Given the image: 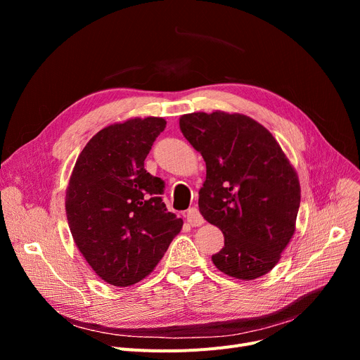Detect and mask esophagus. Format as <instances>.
<instances>
[{"label":"esophagus","instance_id":"34e87169","mask_svg":"<svg viewBox=\"0 0 360 360\" xmlns=\"http://www.w3.org/2000/svg\"><path fill=\"white\" fill-rule=\"evenodd\" d=\"M186 220H188V223H190L191 226H201V224H204V219L200 214L198 209H195V207H193V209L188 210Z\"/></svg>","mask_w":360,"mask_h":360}]
</instances>
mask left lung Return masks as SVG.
I'll return each instance as SVG.
<instances>
[{
  "instance_id": "8db88e82",
  "label": "left lung",
  "mask_w": 360,
  "mask_h": 360,
  "mask_svg": "<svg viewBox=\"0 0 360 360\" xmlns=\"http://www.w3.org/2000/svg\"><path fill=\"white\" fill-rule=\"evenodd\" d=\"M179 128L205 162L200 213L224 236L213 264L239 280L267 274L296 229L295 167L271 132L242 113H186Z\"/></svg>"
}]
</instances>
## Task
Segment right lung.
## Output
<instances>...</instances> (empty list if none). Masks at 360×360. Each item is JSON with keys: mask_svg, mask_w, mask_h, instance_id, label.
<instances>
[{"mask_svg": "<svg viewBox=\"0 0 360 360\" xmlns=\"http://www.w3.org/2000/svg\"><path fill=\"white\" fill-rule=\"evenodd\" d=\"M165 127L159 117L105 127L84 146L70 176L65 213L72 239L112 286L147 277L182 229V219L162 201L165 182L144 169Z\"/></svg>", "mask_w": 360, "mask_h": 360, "instance_id": "add662e5", "label": "right lung"}]
</instances>
